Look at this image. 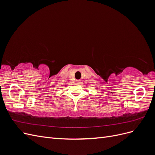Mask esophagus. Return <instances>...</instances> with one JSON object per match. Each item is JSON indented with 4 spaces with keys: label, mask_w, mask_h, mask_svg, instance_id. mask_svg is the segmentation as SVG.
Segmentation results:
<instances>
[{
    "label": "esophagus",
    "mask_w": 155,
    "mask_h": 155,
    "mask_svg": "<svg viewBox=\"0 0 155 155\" xmlns=\"http://www.w3.org/2000/svg\"><path fill=\"white\" fill-rule=\"evenodd\" d=\"M81 82V80H76V83H79Z\"/></svg>",
    "instance_id": "34e87169"
}]
</instances>
